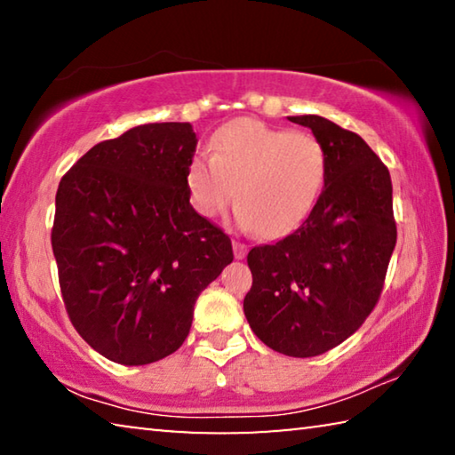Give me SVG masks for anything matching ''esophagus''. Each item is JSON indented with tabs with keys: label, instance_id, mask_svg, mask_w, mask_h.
I'll list each match as a JSON object with an SVG mask.
<instances>
[{
	"label": "esophagus",
	"instance_id": "obj_1",
	"mask_svg": "<svg viewBox=\"0 0 455 455\" xmlns=\"http://www.w3.org/2000/svg\"><path fill=\"white\" fill-rule=\"evenodd\" d=\"M233 251H235V259H238V260H243L246 257V244H243V243L235 241L233 243Z\"/></svg>",
	"mask_w": 455,
	"mask_h": 455
}]
</instances>
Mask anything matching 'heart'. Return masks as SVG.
Segmentation results:
<instances>
[{
	"label": "heart",
	"instance_id": "heart-1",
	"mask_svg": "<svg viewBox=\"0 0 455 455\" xmlns=\"http://www.w3.org/2000/svg\"><path fill=\"white\" fill-rule=\"evenodd\" d=\"M211 158H195L187 184L196 212L217 217L236 198L235 220L265 238H279L309 217L325 187L327 152L309 132H289L238 118L209 142Z\"/></svg>",
	"mask_w": 455,
	"mask_h": 455
}]
</instances>
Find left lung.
Wrapping results in <instances>:
<instances>
[{"mask_svg":"<svg viewBox=\"0 0 455 455\" xmlns=\"http://www.w3.org/2000/svg\"><path fill=\"white\" fill-rule=\"evenodd\" d=\"M327 152L317 204L297 230L251 249L243 309L260 341L315 357L351 337L373 311L395 249L389 171L363 138L323 116H289Z\"/></svg>","mask_w":455,"mask_h":455,"instance_id":"left-lung-1","label":"left lung"}]
</instances>
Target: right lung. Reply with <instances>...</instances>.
<instances>
[{"label":"right lung","instance_id":"obj_1","mask_svg":"<svg viewBox=\"0 0 455 455\" xmlns=\"http://www.w3.org/2000/svg\"><path fill=\"white\" fill-rule=\"evenodd\" d=\"M190 122L130 128L61 179L52 249L72 325L120 365L164 359L187 339L200 292L233 244L190 204Z\"/></svg>","mask_w":455,"mask_h":455}]
</instances>
